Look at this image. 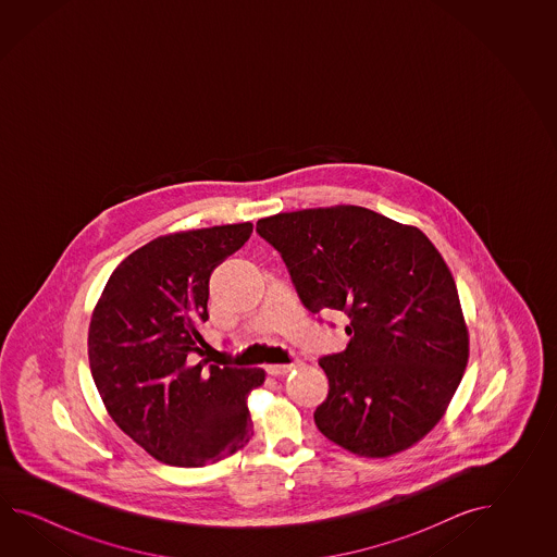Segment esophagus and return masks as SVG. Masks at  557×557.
<instances>
[{
    "mask_svg": "<svg viewBox=\"0 0 557 557\" xmlns=\"http://www.w3.org/2000/svg\"><path fill=\"white\" fill-rule=\"evenodd\" d=\"M298 367H300V362H293V364H269L267 372H269L271 376H284V374L293 372V370H296Z\"/></svg>",
    "mask_w": 557,
    "mask_h": 557,
    "instance_id": "obj_1",
    "label": "esophagus"
}]
</instances>
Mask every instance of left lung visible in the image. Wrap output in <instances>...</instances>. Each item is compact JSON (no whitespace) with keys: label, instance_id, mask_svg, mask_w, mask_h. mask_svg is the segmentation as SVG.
I'll return each mask as SVG.
<instances>
[{"label":"left lung","instance_id":"8db88e82","mask_svg":"<svg viewBox=\"0 0 557 557\" xmlns=\"http://www.w3.org/2000/svg\"><path fill=\"white\" fill-rule=\"evenodd\" d=\"M302 305L350 320V343L324 356L329 396L314 412L326 438L364 458L412 448L460 386L470 336L458 288L418 226L336 205L261 219Z\"/></svg>","mask_w":557,"mask_h":557}]
</instances>
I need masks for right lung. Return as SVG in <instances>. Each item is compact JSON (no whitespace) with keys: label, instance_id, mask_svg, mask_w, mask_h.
Listing matches in <instances>:
<instances>
[{"label":"right lung","instance_id":"add662e5","mask_svg":"<svg viewBox=\"0 0 557 557\" xmlns=\"http://www.w3.org/2000/svg\"><path fill=\"white\" fill-rule=\"evenodd\" d=\"M250 233L237 223L153 238L119 262L95 305V386L113 422L159 462L199 468L250 440L247 398L264 370L197 362L211 273Z\"/></svg>","mask_w":557,"mask_h":557}]
</instances>
